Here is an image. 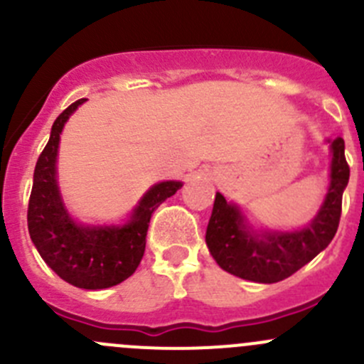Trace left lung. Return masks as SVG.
<instances>
[{
  "label": "left lung",
  "mask_w": 364,
  "mask_h": 364,
  "mask_svg": "<svg viewBox=\"0 0 364 364\" xmlns=\"http://www.w3.org/2000/svg\"><path fill=\"white\" fill-rule=\"evenodd\" d=\"M328 142L331 149L328 193L317 215L303 229H253L240 205L227 203L216 192L205 245L223 271L257 284H277L294 274L331 243L338 229L341 196L350 168L345 160L343 139H328Z\"/></svg>",
  "instance_id": "left-lung-1"
}]
</instances>
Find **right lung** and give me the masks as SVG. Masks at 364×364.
<instances>
[{
    "mask_svg": "<svg viewBox=\"0 0 364 364\" xmlns=\"http://www.w3.org/2000/svg\"><path fill=\"white\" fill-rule=\"evenodd\" d=\"M86 98L73 102L54 121L50 137L36 161L28 205V229L47 266L79 289L98 291L135 273L146 250L153 211L183 186L181 181L153 185L121 225H84L70 216L58 186V148L68 117Z\"/></svg>",
    "mask_w": 364,
    "mask_h": 364,
    "instance_id": "add662e5",
    "label": "right lung"
}]
</instances>
